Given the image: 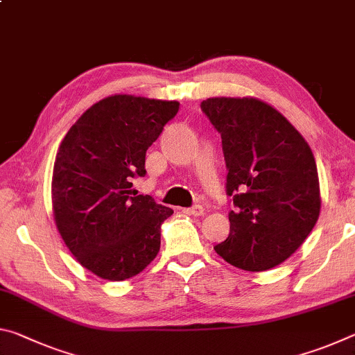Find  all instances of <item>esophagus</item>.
Segmentation results:
<instances>
[{
    "label": "esophagus",
    "mask_w": 355,
    "mask_h": 355,
    "mask_svg": "<svg viewBox=\"0 0 355 355\" xmlns=\"http://www.w3.org/2000/svg\"><path fill=\"white\" fill-rule=\"evenodd\" d=\"M183 213L191 214V216H202L203 213H205V208H203L202 205H196V207H191V208H184Z\"/></svg>",
    "instance_id": "esophagus-1"
}]
</instances>
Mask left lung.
I'll return each instance as SVG.
<instances>
[{"instance_id":"left-lung-1","label":"left lung","mask_w":355,"mask_h":355,"mask_svg":"<svg viewBox=\"0 0 355 355\" xmlns=\"http://www.w3.org/2000/svg\"><path fill=\"white\" fill-rule=\"evenodd\" d=\"M202 111L222 137L230 233L214 245L227 263L266 271L284 263L313 230L321 209L315 156L302 135L264 101L213 97Z\"/></svg>"}]
</instances>
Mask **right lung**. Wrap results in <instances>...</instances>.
Instances as JSON below:
<instances>
[{
    "mask_svg": "<svg viewBox=\"0 0 355 355\" xmlns=\"http://www.w3.org/2000/svg\"><path fill=\"white\" fill-rule=\"evenodd\" d=\"M178 107L111 95L89 107L59 146L51 180L56 227L78 263L101 279L135 277L158 255L161 224L173 211L131 188Z\"/></svg>",
    "mask_w": 355,
    "mask_h": 355,
    "instance_id": "obj_1",
    "label": "right lung"
}]
</instances>
